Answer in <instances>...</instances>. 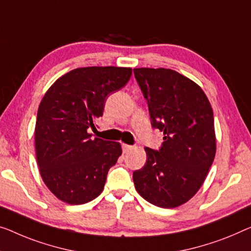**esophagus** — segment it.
Returning <instances> with one entry per match:
<instances>
[{"mask_svg":"<svg viewBox=\"0 0 251 251\" xmlns=\"http://www.w3.org/2000/svg\"><path fill=\"white\" fill-rule=\"evenodd\" d=\"M133 149L132 145H128V144H123V151L124 152H128L130 150Z\"/></svg>","mask_w":251,"mask_h":251,"instance_id":"obj_1","label":"esophagus"}]
</instances>
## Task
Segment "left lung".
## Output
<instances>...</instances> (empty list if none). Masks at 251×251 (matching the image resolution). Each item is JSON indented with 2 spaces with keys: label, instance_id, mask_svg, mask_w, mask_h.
Wrapping results in <instances>:
<instances>
[{
  "label": "left lung",
  "instance_id": "left-lung-1",
  "mask_svg": "<svg viewBox=\"0 0 251 251\" xmlns=\"http://www.w3.org/2000/svg\"><path fill=\"white\" fill-rule=\"evenodd\" d=\"M151 124L163 133L159 151L145 148L147 163L133 173L137 193L155 206L174 208L201 188L216 152L214 117L195 82L170 69H134Z\"/></svg>",
  "mask_w": 251,
  "mask_h": 251
}]
</instances>
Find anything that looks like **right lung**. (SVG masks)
<instances>
[{"instance_id":"right-lung-1","label":"right lung","mask_w":251,"mask_h":251,"mask_svg":"<svg viewBox=\"0 0 251 251\" xmlns=\"http://www.w3.org/2000/svg\"><path fill=\"white\" fill-rule=\"evenodd\" d=\"M132 75L130 67H78L57 78L39 104L36 158L45 185L64 203L91 201L103 190L108 171L122 155L118 142L89 133L111 92Z\"/></svg>"}]
</instances>
